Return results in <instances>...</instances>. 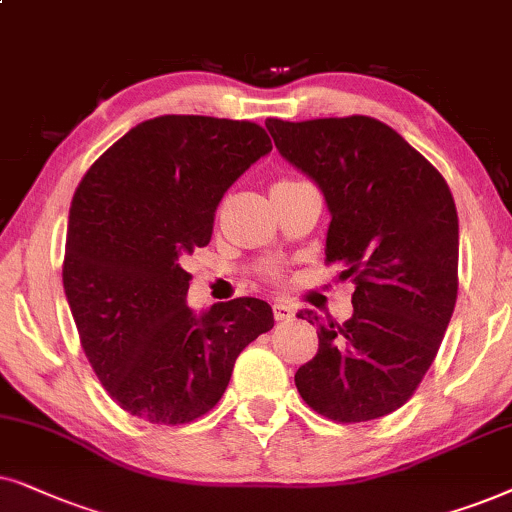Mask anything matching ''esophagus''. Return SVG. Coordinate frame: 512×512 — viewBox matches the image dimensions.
I'll return each mask as SVG.
<instances>
[{"instance_id": "34e87169", "label": "esophagus", "mask_w": 512, "mask_h": 512, "mask_svg": "<svg viewBox=\"0 0 512 512\" xmlns=\"http://www.w3.org/2000/svg\"><path fill=\"white\" fill-rule=\"evenodd\" d=\"M292 316H295V311H292L290 304H283V302H276L274 304V318L276 320H292Z\"/></svg>"}]
</instances>
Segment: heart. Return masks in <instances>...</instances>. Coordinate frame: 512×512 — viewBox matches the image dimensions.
I'll return each instance as SVG.
<instances>
[{
    "instance_id": "obj_1",
    "label": "heart",
    "mask_w": 512,
    "mask_h": 512,
    "mask_svg": "<svg viewBox=\"0 0 512 512\" xmlns=\"http://www.w3.org/2000/svg\"><path fill=\"white\" fill-rule=\"evenodd\" d=\"M278 182H288V180H278ZM278 182H276V185H278Z\"/></svg>"
}]
</instances>
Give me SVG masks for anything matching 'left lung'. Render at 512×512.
Returning <instances> with one entry per match:
<instances>
[{
	"label": "left lung",
	"mask_w": 512,
	"mask_h": 512,
	"mask_svg": "<svg viewBox=\"0 0 512 512\" xmlns=\"http://www.w3.org/2000/svg\"><path fill=\"white\" fill-rule=\"evenodd\" d=\"M278 152L323 189L325 264L353 278L346 323L318 327V353L295 374L304 403L337 424L386 417L412 398L438 356L459 292V217L445 177L403 135L353 114L267 119Z\"/></svg>",
	"instance_id": "1"
}]
</instances>
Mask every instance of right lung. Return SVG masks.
Masks as SVG:
<instances>
[{"label": "right lung", "mask_w": 512, "mask_h": 512, "mask_svg": "<svg viewBox=\"0 0 512 512\" xmlns=\"http://www.w3.org/2000/svg\"><path fill=\"white\" fill-rule=\"evenodd\" d=\"M271 140L260 124L196 114L142 121L81 177L63 285L79 342L109 398L180 426L220 403L245 346L274 327L264 299L194 316L182 262L208 245L217 203Z\"/></svg>", "instance_id": "1"}]
</instances>
